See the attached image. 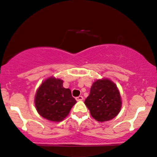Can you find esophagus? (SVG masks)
Segmentation results:
<instances>
[{
  "mask_svg": "<svg viewBox=\"0 0 157 157\" xmlns=\"http://www.w3.org/2000/svg\"><path fill=\"white\" fill-rule=\"evenodd\" d=\"M77 101H82L83 100V97L82 96H79V97H76Z\"/></svg>",
  "mask_w": 157,
  "mask_h": 157,
  "instance_id": "esophagus-1",
  "label": "esophagus"
}]
</instances>
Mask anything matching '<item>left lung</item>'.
Returning a JSON list of instances; mask_svg holds the SVG:
<instances>
[{"mask_svg":"<svg viewBox=\"0 0 157 157\" xmlns=\"http://www.w3.org/2000/svg\"><path fill=\"white\" fill-rule=\"evenodd\" d=\"M85 104L91 116L99 122L114 118L122 106L119 90L108 78L99 79L94 82Z\"/></svg>","mask_w":157,"mask_h":157,"instance_id":"1","label":"left lung"}]
</instances>
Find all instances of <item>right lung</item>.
I'll return each mask as SVG.
<instances>
[{
	"label": "right lung",
	"mask_w": 157,
	"mask_h": 157,
	"mask_svg": "<svg viewBox=\"0 0 157 157\" xmlns=\"http://www.w3.org/2000/svg\"><path fill=\"white\" fill-rule=\"evenodd\" d=\"M63 82L53 76L48 77L41 82L36 93L34 103L38 113L50 121H63L77 102L71 90L63 86Z\"/></svg>",
	"instance_id": "1"
}]
</instances>
